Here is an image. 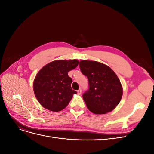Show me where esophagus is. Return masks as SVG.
I'll use <instances>...</instances> for the list:
<instances>
[{
	"mask_svg": "<svg viewBox=\"0 0 154 154\" xmlns=\"http://www.w3.org/2000/svg\"><path fill=\"white\" fill-rule=\"evenodd\" d=\"M77 93H78V94H79V95H80L82 94V89H81V88H80V89L77 91Z\"/></svg>",
	"mask_w": 154,
	"mask_h": 154,
	"instance_id": "esophagus-1",
	"label": "esophagus"
}]
</instances>
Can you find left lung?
I'll return each instance as SVG.
<instances>
[{
  "instance_id": "obj_1",
  "label": "left lung",
  "mask_w": 154,
  "mask_h": 154,
  "mask_svg": "<svg viewBox=\"0 0 154 154\" xmlns=\"http://www.w3.org/2000/svg\"><path fill=\"white\" fill-rule=\"evenodd\" d=\"M80 68L88 80L89 88L83 94L88 109L95 114L113 110L123 95L122 85L116 73L106 65L90 60H81Z\"/></svg>"
}]
</instances>
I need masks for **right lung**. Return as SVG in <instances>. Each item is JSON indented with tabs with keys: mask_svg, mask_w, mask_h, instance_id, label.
Listing matches in <instances>:
<instances>
[{
	"mask_svg": "<svg viewBox=\"0 0 154 154\" xmlns=\"http://www.w3.org/2000/svg\"><path fill=\"white\" fill-rule=\"evenodd\" d=\"M79 63L77 60H54L37 73L33 82L35 95L40 104L53 112L64 109L76 91L71 88L72 79L68 72Z\"/></svg>",
	"mask_w": 154,
	"mask_h": 154,
	"instance_id": "add662e5",
	"label": "right lung"
}]
</instances>
